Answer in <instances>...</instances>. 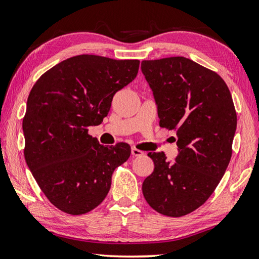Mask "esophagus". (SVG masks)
<instances>
[{
    "instance_id": "obj_1",
    "label": "esophagus",
    "mask_w": 259,
    "mask_h": 259,
    "mask_svg": "<svg viewBox=\"0 0 259 259\" xmlns=\"http://www.w3.org/2000/svg\"><path fill=\"white\" fill-rule=\"evenodd\" d=\"M143 154H144L143 151L135 149V148H132V155H133V157H141V155H143Z\"/></svg>"
}]
</instances>
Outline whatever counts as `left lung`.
Segmentation results:
<instances>
[{
  "label": "left lung",
  "instance_id": "8db88e82",
  "mask_svg": "<svg viewBox=\"0 0 259 259\" xmlns=\"http://www.w3.org/2000/svg\"><path fill=\"white\" fill-rule=\"evenodd\" d=\"M161 127L177 131L178 155L150 152L154 170L142 185L155 211L178 218L211 196L230 162L237 114L229 88L215 72L186 57L143 61Z\"/></svg>",
  "mask_w": 259,
  "mask_h": 259
}]
</instances>
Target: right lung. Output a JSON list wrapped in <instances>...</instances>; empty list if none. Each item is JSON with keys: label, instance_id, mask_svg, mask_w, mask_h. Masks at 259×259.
<instances>
[{"label": "right lung", "instance_id": "1", "mask_svg": "<svg viewBox=\"0 0 259 259\" xmlns=\"http://www.w3.org/2000/svg\"><path fill=\"white\" fill-rule=\"evenodd\" d=\"M139 60L77 55L39 77L29 94L22 130L24 158L54 206L72 215L104 201L111 176L131 155L127 143L99 144L88 134L101 124L117 91L133 81Z\"/></svg>", "mask_w": 259, "mask_h": 259}]
</instances>
